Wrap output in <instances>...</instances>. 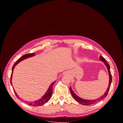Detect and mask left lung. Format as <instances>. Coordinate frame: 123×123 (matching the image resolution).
<instances>
[{"label": "left lung", "instance_id": "left-lung-1", "mask_svg": "<svg viewBox=\"0 0 123 123\" xmlns=\"http://www.w3.org/2000/svg\"><path fill=\"white\" fill-rule=\"evenodd\" d=\"M100 60L103 62V63H104V64L105 65V66H106L107 69H108V71L109 73V86L108 89L106 91V92H105V93L100 97H99L98 98H97L95 100H86V99H82L81 98H80V97H79L78 96H77L73 91L72 89V87L71 86H70L69 87V90H70V92H71V94L72 95L73 97H74V98L78 102H79V103H80L81 104L83 105H92L93 104H95L97 102L105 99L106 98V97L107 96V94L108 93L109 91L110 90V86L112 82V76H111V71H110V65L107 63L106 59H105L104 57H103L102 56H100L99 57Z\"/></svg>", "mask_w": 123, "mask_h": 123}]
</instances>
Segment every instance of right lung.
<instances>
[{"mask_svg":"<svg viewBox=\"0 0 123 123\" xmlns=\"http://www.w3.org/2000/svg\"><path fill=\"white\" fill-rule=\"evenodd\" d=\"M35 55V53H32V54H27L25 55H23L22 56H21L18 60L16 61V62L13 65V66H12V74H11V78H10V82H11V84L12 85V73H13V71L14 67H15V66L16 65L18 64L20 62L22 61V60H23L24 59H27L28 58L31 57H32L34 56ZM56 82V81H55V82H54L53 83H52L50 86H49V88L47 90V91L45 93V94L39 99H38V100H36L34 101V102H29V101H25V103H26V104L30 105V106H34V107H37V106H42V105L45 104V103H46L47 102H48V101L50 99V98L51 97L52 94V86H53V85L54 84V83ZM13 91L16 96V97H17V98L20 99V100L21 98H20V97L18 96V95H17L15 92V91H14V89H13ZM23 101V100H22Z\"/></svg>","mask_w":123,"mask_h":123,"instance_id":"obj_1","label":"right lung"}]
</instances>
